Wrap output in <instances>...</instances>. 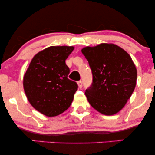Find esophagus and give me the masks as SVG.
Segmentation results:
<instances>
[{
  "mask_svg": "<svg viewBox=\"0 0 155 155\" xmlns=\"http://www.w3.org/2000/svg\"><path fill=\"white\" fill-rule=\"evenodd\" d=\"M77 84H78V86H79V87L80 89L82 87V84H83L82 81H78V82H77Z\"/></svg>",
  "mask_w": 155,
  "mask_h": 155,
  "instance_id": "esophagus-1",
  "label": "esophagus"
}]
</instances>
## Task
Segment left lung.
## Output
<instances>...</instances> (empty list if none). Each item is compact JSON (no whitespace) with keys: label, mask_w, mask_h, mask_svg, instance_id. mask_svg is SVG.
Listing matches in <instances>:
<instances>
[{"label":"left lung","mask_w":155,"mask_h":155,"mask_svg":"<svg viewBox=\"0 0 155 155\" xmlns=\"http://www.w3.org/2000/svg\"><path fill=\"white\" fill-rule=\"evenodd\" d=\"M81 52L92 70V83L85 91L88 102L105 115L124 107L136 87L137 71L130 56L113 44L87 47Z\"/></svg>","instance_id":"left-lung-1"}]
</instances>
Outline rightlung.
<instances>
[{
  "label": "right lung",
  "instance_id": "right-lung-1",
  "mask_svg": "<svg viewBox=\"0 0 155 155\" xmlns=\"http://www.w3.org/2000/svg\"><path fill=\"white\" fill-rule=\"evenodd\" d=\"M74 47H49L32 59L23 78V87L30 104L47 117H55L70 107L78 90L68 78L70 69L65 60Z\"/></svg>",
  "mask_w": 155,
  "mask_h": 155
}]
</instances>
